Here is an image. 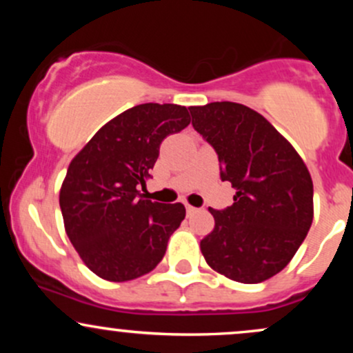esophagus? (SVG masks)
<instances>
[{
  "label": "esophagus",
  "instance_id": "esophagus-1",
  "mask_svg": "<svg viewBox=\"0 0 353 353\" xmlns=\"http://www.w3.org/2000/svg\"><path fill=\"white\" fill-rule=\"evenodd\" d=\"M196 208H192V205H189V204H185V212H188V216H192L194 212H196Z\"/></svg>",
  "mask_w": 353,
  "mask_h": 353
}]
</instances>
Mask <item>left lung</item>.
I'll return each instance as SVG.
<instances>
[{
	"instance_id": "1",
	"label": "left lung",
	"mask_w": 353,
	"mask_h": 353,
	"mask_svg": "<svg viewBox=\"0 0 353 353\" xmlns=\"http://www.w3.org/2000/svg\"><path fill=\"white\" fill-rule=\"evenodd\" d=\"M192 125L212 145L221 179L237 190L216 210L214 230L201 241L205 262L242 283L279 274L305 239L314 219V184L292 144L264 116L222 101L189 108Z\"/></svg>"
}]
</instances>
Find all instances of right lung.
Wrapping results in <instances>:
<instances>
[{"mask_svg": "<svg viewBox=\"0 0 353 353\" xmlns=\"http://www.w3.org/2000/svg\"><path fill=\"white\" fill-rule=\"evenodd\" d=\"M189 123L184 106L139 104L104 124L71 161L59 192L64 228L101 279L132 281L163 261L185 208L151 202L137 189L151 177L161 143Z\"/></svg>", "mask_w": 353, "mask_h": 353, "instance_id": "right-lung-1", "label": "right lung"}]
</instances>
